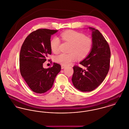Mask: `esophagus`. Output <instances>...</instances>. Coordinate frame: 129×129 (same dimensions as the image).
<instances>
[{
  "label": "esophagus",
  "instance_id": "esophagus-1",
  "mask_svg": "<svg viewBox=\"0 0 129 129\" xmlns=\"http://www.w3.org/2000/svg\"><path fill=\"white\" fill-rule=\"evenodd\" d=\"M65 67H66V66L63 65H61V69H64Z\"/></svg>",
  "mask_w": 129,
  "mask_h": 129
}]
</instances>
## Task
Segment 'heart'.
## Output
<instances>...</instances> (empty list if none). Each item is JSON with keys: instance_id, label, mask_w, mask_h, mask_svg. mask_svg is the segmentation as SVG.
Listing matches in <instances>:
<instances>
[{"instance_id": "heart-1", "label": "heart", "mask_w": 129, "mask_h": 129, "mask_svg": "<svg viewBox=\"0 0 129 129\" xmlns=\"http://www.w3.org/2000/svg\"><path fill=\"white\" fill-rule=\"evenodd\" d=\"M61 38L71 44L69 53H61L55 57L56 62L67 65L79 58L82 59L89 54L92 47V39L83 33L74 30H68L60 35ZM60 41L58 38L54 37L50 42L51 50L55 53L59 51Z\"/></svg>"}]
</instances>
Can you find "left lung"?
<instances>
[{"mask_svg":"<svg viewBox=\"0 0 129 129\" xmlns=\"http://www.w3.org/2000/svg\"><path fill=\"white\" fill-rule=\"evenodd\" d=\"M92 30V47L88 56L79 63L86 68L73 67L72 82L82 92H90L98 87L106 77L110 67V50L107 41L98 30Z\"/></svg>","mask_w":129,"mask_h":129,"instance_id":"obj_1","label":"left lung"}]
</instances>
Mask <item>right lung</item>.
Segmentation results:
<instances>
[{
	"label": "right lung",
	"mask_w": 129,
	"mask_h": 129,
	"mask_svg": "<svg viewBox=\"0 0 129 129\" xmlns=\"http://www.w3.org/2000/svg\"><path fill=\"white\" fill-rule=\"evenodd\" d=\"M58 30L39 29L31 32L23 42L20 53V74L33 92L42 94L52 86L57 75L61 70L59 64L43 68L48 55L51 54V36Z\"/></svg>",
	"instance_id": "1"
}]
</instances>
